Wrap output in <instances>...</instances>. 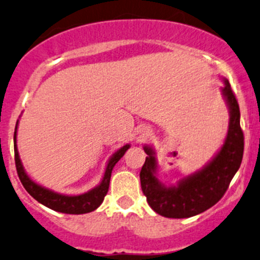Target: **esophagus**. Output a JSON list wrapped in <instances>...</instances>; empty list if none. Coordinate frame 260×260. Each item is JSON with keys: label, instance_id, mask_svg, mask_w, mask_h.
I'll use <instances>...</instances> for the list:
<instances>
[{"label": "esophagus", "instance_id": "1", "mask_svg": "<svg viewBox=\"0 0 260 260\" xmlns=\"http://www.w3.org/2000/svg\"><path fill=\"white\" fill-rule=\"evenodd\" d=\"M148 135H150V130H148V129H144V130L141 131V136H140V138L145 139V138H147Z\"/></svg>", "mask_w": 260, "mask_h": 260}]
</instances>
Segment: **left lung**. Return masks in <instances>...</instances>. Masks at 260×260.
<instances>
[{"instance_id":"left-lung-1","label":"left lung","mask_w":260,"mask_h":260,"mask_svg":"<svg viewBox=\"0 0 260 260\" xmlns=\"http://www.w3.org/2000/svg\"><path fill=\"white\" fill-rule=\"evenodd\" d=\"M223 83L221 92L230 110L229 131L222 147L208 165L182 178L177 185H165L157 178L158 166L154 150L144 146L147 157L140 172L141 189L148 205L161 216L186 218L206 211L223 197L240 168L244 148L240 107L226 78Z\"/></svg>"}]
</instances>
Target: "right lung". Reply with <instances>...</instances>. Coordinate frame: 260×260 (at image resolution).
<instances>
[{
	"label": "right lung",
	"mask_w": 260,
	"mask_h": 260,
	"mask_svg": "<svg viewBox=\"0 0 260 260\" xmlns=\"http://www.w3.org/2000/svg\"><path fill=\"white\" fill-rule=\"evenodd\" d=\"M17 127H18V121H17L16 130H14L13 140L14 159H16L17 173H18L20 182H22L25 190H27L37 201H39L40 204L45 205L46 208L57 212H62V214L81 215L94 211V210L103 203L104 197H106L108 193L113 168H114L116 162L124 156L125 152H126L130 147V145L126 144L125 146H122L121 148H119L115 153H113V156L110 157L109 161H108L103 179H102V182L99 183L97 186H94V188L91 189L89 191H87V193L80 195H65L56 193V191L50 190V189L45 188V186L38 184V183L34 182L33 179H30V177L25 173V169L23 167L22 161H20L19 158L18 148H17Z\"/></svg>",
	"instance_id": "right-lung-1"
}]
</instances>
